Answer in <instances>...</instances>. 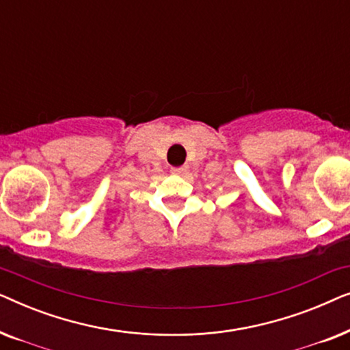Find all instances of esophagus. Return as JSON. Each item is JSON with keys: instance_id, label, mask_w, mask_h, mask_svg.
<instances>
[{"instance_id": "obj_1", "label": "esophagus", "mask_w": 350, "mask_h": 350, "mask_svg": "<svg viewBox=\"0 0 350 350\" xmlns=\"http://www.w3.org/2000/svg\"><path fill=\"white\" fill-rule=\"evenodd\" d=\"M188 172V165H181V167H172V174L176 175H183Z\"/></svg>"}]
</instances>
